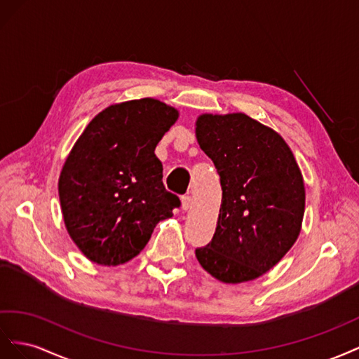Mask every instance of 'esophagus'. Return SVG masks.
<instances>
[{"label": "esophagus", "mask_w": 359, "mask_h": 359, "mask_svg": "<svg viewBox=\"0 0 359 359\" xmlns=\"http://www.w3.org/2000/svg\"><path fill=\"white\" fill-rule=\"evenodd\" d=\"M191 204H192V200H191L189 196H183L182 197V209L183 210H188L191 208Z\"/></svg>", "instance_id": "esophagus-1"}]
</instances>
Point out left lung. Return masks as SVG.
Masks as SVG:
<instances>
[{
	"instance_id": "left-lung-1",
	"label": "left lung",
	"mask_w": 359,
	"mask_h": 359,
	"mask_svg": "<svg viewBox=\"0 0 359 359\" xmlns=\"http://www.w3.org/2000/svg\"><path fill=\"white\" fill-rule=\"evenodd\" d=\"M200 149L219 174L222 200L212 241L196 250L215 278L239 284L272 269L299 236L305 188L280 134L242 112L203 114Z\"/></svg>"
}]
</instances>
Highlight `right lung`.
<instances>
[{"label": "right lung", "mask_w": 359, "mask_h": 359, "mask_svg": "<svg viewBox=\"0 0 359 359\" xmlns=\"http://www.w3.org/2000/svg\"><path fill=\"white\" fill-rule=\"evenodd\" d=\"M177 117L176 108L156 99L121 102L99 112L70 150L58 196L69 236L88 260H132L156 224L180 206L163 187L155 155Z\"/></svg>", "instance_id": "1"}]
</instances>
